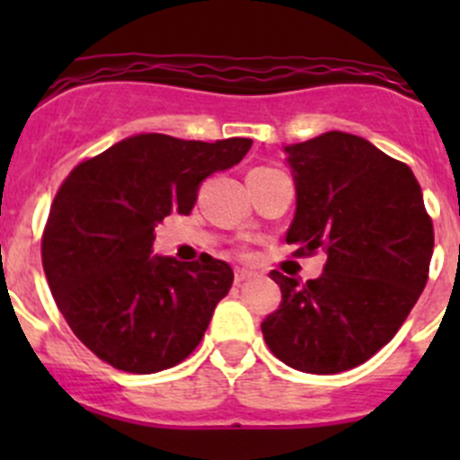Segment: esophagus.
<instances>
[{"mask_svg": "<svg viewBox=\"0 0 460 460\" xmlns=\"http://www.w3.org/2000/svg\"><path fill=\"white\" fill-rule=\"evenodd\" d=\"M252 276H256V273H253L252 269H244V267L235 269V282H238V285H240V282L249 280V278H252Z\"/></svg>", "mask_w": 460, "mask_h": 460, "instance_id": "34e87169", "label": "esophagus"}]
</instances>
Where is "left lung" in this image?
Here are the masks:
<instances>
[{
  "label": "left lung",
  "instance_id": "obj_1",
  "mask_svg": "<svg viewBox=\"0 0 460 460\" xmlns=\"http://www.w3.org/2000/svg\"><path fill=\"white\" fill-rule=\"evenodd\" d=\"M294 256H327L316 280L271 271L280 309L262 323L276 358L298 372L338 374L387 345L429 276L434 226L405 162L341 131L291 144Z\"/></svg>",
  "mask_w": 460,
  "mask_h": 460
}]
</instances>
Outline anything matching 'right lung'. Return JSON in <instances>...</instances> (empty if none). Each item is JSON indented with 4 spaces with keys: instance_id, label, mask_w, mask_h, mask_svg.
<instances>
[{
    "instance_id": "obj_1",
    "label": "right lung",
    "mask_w": 460,
    "mask_h": 460,
    "mask_svg": "<svg viewBox=\"0 0 460 460\" xmlns=\"http://www.w3.org/2000/svg\"><path fill=\"white\" fill-rule=\"evenodd\" d=\"M252 140L142 133L80 162L50 204L41 264L58 309L111 367L153 374L182 363L229 294L234 271L204 258L151 256L169 213H191L198 189L238 164Z\"/></svg>"
}]
</instances>
